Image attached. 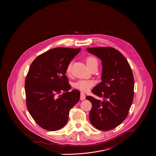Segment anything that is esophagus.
Segmentation results:
<instances>
[{
	"label": "esophagus",
	"mask_w": 156,
	"mask_h": 156,
	"mask_svg": "<svg viewBox=\"0 0 156 156\" xmlns=\"http://www.w3.org/2000/svg\"><path fill=\"white\" fill-rule=\"evenodd\" d=\"M86 98V95L83 92L80 93V100H84Z\"/></svg>",
	"instance_id": "obj_1"
}]
</instances>
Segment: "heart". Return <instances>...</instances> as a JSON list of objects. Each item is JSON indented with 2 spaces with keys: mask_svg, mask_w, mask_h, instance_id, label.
Listing matches in <instances>:
<instances>
[{
  "mask_svg": "<svg viewBox=\"0 0 156 156\" xmlns=\"http://www.w3.org/2000/svg\"><path fill=\"white\" fill-rule=\"evenodd\" d=\"M86 63L87 66L90 68L94 66H98V61L94 56H88L86 59ZM71 63H69L67 66L66 72L67 74H69L71 71ZM94 82L90 80H79L76 82H74L73 85V87L76 89L80 90L81 91L86 92L91 88V87L94 85Z\"/></svg>",
  "mask_w": 156,
  "mask_h": 156,
  "instance_id": "heart-1",
  "label": "heart"
}]
</instances>
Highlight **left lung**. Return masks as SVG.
Instances as JSON below:
<instances>
[{"instance_id": "8db88e82", "label": "left lung", "mask_w": 156, "mask_h": 156, "mask_svg": "<svg viewBox=\"0 0 156 156\" xmlns=\"http://www.w3.org/2000/svg\"><path fill=\"white\" fill-rule=\"evenodd\" d=\"M87 50L98 57L102 64L101 82L92 90L101 100L86 97L92 106L89 119L97 129L110 130L126 118L133 102L132 70L124 56L112 47H88Z\"/></svg>"}]
</instances>
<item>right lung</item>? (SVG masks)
<instances>
[{"label":"right lung","mask_w":156,"mask_h":156,"mask_svg":"<svg viewBox=\"0 0 156 156\" xmlns=\"http://www.w3.org/2000/svg\"><path fill=\"white\" fill-rule=\"evenodd\" d=\"M80 49L52 48L30 65L25 80L26 106L35 121L45 130L56 131L65 126L70 109L80 99L78 90L68 92L71 87L66 73Z\"/></svg>","instance_id":"right-lung-1"}]
</instances>
